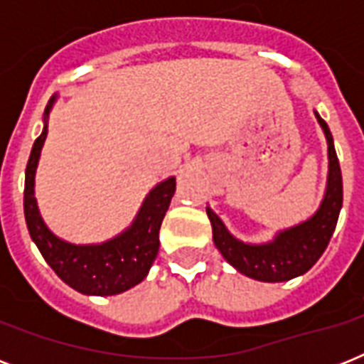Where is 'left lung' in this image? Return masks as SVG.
<instances>
[{
    "label": "left lung",
    "instance_id": "obj_1",
    "mask_svg": "<svg viewBox=\"0 0 364 364\" xmlns=\"http://www.w3.org/2000/svg\"><path fill=\"white\" fill-rule=\"evenodd\" d=\"M316 117L327 137L328 176L321 205L308 221L277 232L272 242L245 243L234 238L225 227V223L217 217V213L205 208L211 228H213L215 247L221 251L227 262H230L243 276L268 283L287 282L296 276H302L319 260L333 238L340 210H342V171H340L338 156L334 151L333 134L317 111Z\"/></svg>",
    "mask_w": 364,
    "mask_h": 364
}]
</instances>
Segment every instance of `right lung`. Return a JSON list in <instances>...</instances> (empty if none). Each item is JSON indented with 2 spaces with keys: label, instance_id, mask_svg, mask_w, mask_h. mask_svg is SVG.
Returning <instances> with one entry per match:
<instances>
[{
  "label": "right lung",
  "instance_id": "1",
  "mask_svg": "<svg viewBox=\"0 0 364 364\" xmlns=\"http://www.w3.org/2000/svg\"><path fill=\"white\" fill-rule=\"evenodd\" d=\"M54 100L56 98L53 96L45 109V126L41 136L37 137L31 147L30 160L26 166V225L31 240L41 251L43 259L71 289L82 294L98 296L124 293L145 279L149 268L156 259L160 245L159 230L166 211L170 208L171 196L176 193V177H168L166 181L159 183L143 200L134 223L113 240L92 245H75L54 236L43 221L33 194L37 162L47 137V119Z\"/></svg>",
  "mask_w": 364,
  "mask_h": 364
}]
</instances>
